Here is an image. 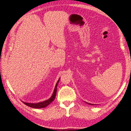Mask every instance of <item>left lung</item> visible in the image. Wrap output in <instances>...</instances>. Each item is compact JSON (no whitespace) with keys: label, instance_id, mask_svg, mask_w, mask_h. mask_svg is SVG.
<instances>
[{"label":"left lung","instance_id":"obj_1","mask_svg":"<svg viewBox=\"0 0 131 131\" xmlns=\"http://www.w3.org/2000/svg\"><path fill=\"white\" fill-rule=\"evenodd\" d=\"M87 104H89V105H94V104H91V103H87V102H86Z\"/></svg>","mask_w":131,"mask_h":131}]
</instances>
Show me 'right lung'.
Segmentation results:
<instances>
[{"mask_svg": "<svg viewBox=\"0 0 131 131\" xmlns=\"http://www.w3.org/2000/svg\"><path fill=\"white\" fill-rule=\"evenodd\" d=\"M60 80V78L59 79V80H58V81L57 82L56 86H55V88L54 90V91L53 92V94L52 95V96H51L49 100H47L46 101H45L43 102H39V103H26L23 102V103L27 105V106H30L31 108H45L46 106H47L48 105H49L51 102H53V100H54L55 97H56V92H57V87L58 85V84L59 82V81Z\"/></svg>", "mask_w": 131, "mask_h": 131, "instance_id": "1", "label": "right lung"}]
</instances>
